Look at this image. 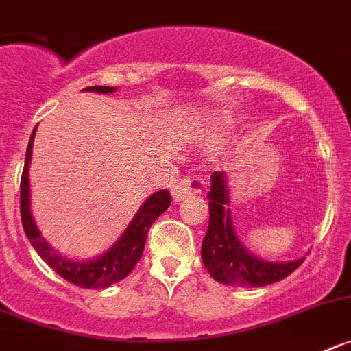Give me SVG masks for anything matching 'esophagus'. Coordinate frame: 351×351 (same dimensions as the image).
Instances as JSON below:
<instances>
[{
  "label": "esophagus",
  "mask_w": 351,
  "mask_h": 351,
  "mask_svg": "<svg viewBox=\"0 0 351 351\" xmlns=\"http://www.w3.org/2000/svg\"><path fill=\"white\" fill-rule=\"evenodd\" d=\"M205 188V179L204 178H182L179 182L172 188V197L173 200H182V198L195 195V193H202Z\"/></svg>",
  "instance_id": "esophagus-1"
}]
</instances>
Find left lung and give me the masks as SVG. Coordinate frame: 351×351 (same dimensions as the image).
Masks as SVG:
<instances>
[{
  "label": "left lung",
  "mask_w": 351,
  "mask_h": 351,
  "mask_svg": "<svg viewBox=\"0 0 351 351\" xmlns=\"http://www.w3.org/2000/svg\"><path fill=\"white\" fill-rule=\"evenodd\" d=\"M208 191L207 233L202 243V261L217 282L237 287H263L284 280L294 269L303 265L304 257L289 263H269L252 256L237 239L231 221L226 186V173L214 172L210 176Z\"/></svg>",
  "instance_id": "obj_1"
}]
</instances>
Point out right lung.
I'll use <instances>...</instances> for the list:
<instances>
[{"mask_svg":"<svg viewBox=\"0 0 351 351\" xmlns=\"http://www.w3.org/2000/svg\"><path fill=\"white\" fill-rule=\"evenodd\" d=\"M86 92H99V94H112L117 92L114 86H86ZM36 134V128L31 134L27 151H25V163L22 170L21 179V215L22 226H24L25 237L33 243L40 257L56 269L64 280L78 285L83 289H104L111 284L123 280L125 276L134 269V266L139 263L143 256L144 243H146L147 231L151 224L158 219L160 215L169 208L170 193L169 189H160L153 193L149 198L143 204L136 217L132 219L125 233L121 234L118 242L104 252L102 256L90 259V261H73L67 257L60 256L59 252L51 249L38 231L36 223L31 214V191H29V163H31V153H33V139Z\"/></svg>","mask_w":351,"mask_h":351,"instance_id":"obj_1","label":"right lung"}]
</instances>
